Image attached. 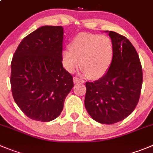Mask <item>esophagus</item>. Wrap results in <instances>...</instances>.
I'll return each instance as SVG.
<instances>
[{
  "label": "esophagus",
  "mask_w": 153,
  "mask_h": 153,
  "mask_svg": "<svg viewBox=\"0 0 153 153\" xmlns=\"http://www.w3.org/2000/svg\"><path fill=\"white\" fill-rule=\"evenodd\" d=\"M73 81H74V83H75V84H77V83H85V81L80 79V78H78V77H74V78H73Z\"/></svg>",
  "instance_id": "obj_1"
}]
</instances>
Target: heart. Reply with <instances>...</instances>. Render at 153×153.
<instances>
[{
  "label": "heart",
  "instance_id": "obj_1",
  "mask_svg": "<svg viewBox=\"0 0 153 153\" xmlns=\"http://www.w3.org/2000/svg\"><path fill=\"white\" fill-rule=\"evenodd\" d=\"M114 46L106 35L79 33L62 50L61 60L64 68L72 73L79 65L81 72L90 78L98 79L108 72L112 62Z\"/></svg>",
  "mask_w": 153,
  "mask_h": 153
}]
</instances>
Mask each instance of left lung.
<instances>
[{"label":"left lung","mask_w":153,"mask_h":153,"mask_svg":"<svg viewBox=\"0 0 153 153\" xmlns=\"http://www.w3.org/2000/svg\"><path fill=\"white\" fill-rule=\"evenodd\" d=\"M105 32L113 43V59L102 78L86 82L85 105L96 122L112 125L134 110L140 95L143 72L137 53L129 40L115 31Z\"/></svg>","instance_id":"1"}]
</instances>
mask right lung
Masks as SVG:
<instances>
[{
	"label": "right lung",
	"mask_w": 153,
	"mask_h": 153,
	"mask_svg": "<svg viewBox=\"0 0 153 153\" xmlns=\"http://www.w3.org/2000/svg\"><path fill=\"white\" fill-rule=\"evenodd\" d=\"M63 32L62 26L40 27L22 40L13 56V97L31 119L47 122L56 118L74 87L61 60Z\"/></svg>",
	"instance_id": "add662e5"
}]
</instances>
